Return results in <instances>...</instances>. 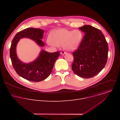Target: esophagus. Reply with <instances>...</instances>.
Here are the masks:
<instances>
[{
	"instance_id": "1",
	"label": "esophagus",
	"mask_w": 120,
	"mask_h": 120,
	"mask_svg": "<svg viewBox=\"0 0 120 120\" xmlns=\"http://www.w3.org/2000/svg\"><path fill=\"white\" fill-rule=\"evenodd\" d=\"M61 54L62 55H66L67 54V53L66 52H65L64 51H62V52H61Z\"/></svg>"
}]
</instances>
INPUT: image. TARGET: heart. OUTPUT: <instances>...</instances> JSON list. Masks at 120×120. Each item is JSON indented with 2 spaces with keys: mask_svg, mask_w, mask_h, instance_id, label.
<instances>
[{
  "mask_svg": "<svg viewBox=\"0 0 120 120\" xmlns=\"http://www.w3.org/2000/svg\"><path fill=\"white\" fill-rule=\"evenodd\" d=\"M82 38V33L79 30L61 29L51 32L48 40L50 44L53 45H62L66 50L73 51L78 48Z\"/></svg>",
  "mask_w": 120,
  "mask_h": 120,
  "instance_id": "b5f03b06",
  "label": "heart"
}]
</instances>
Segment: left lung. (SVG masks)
Here are the masks:
<instances>
[{
	"label": "left lung",
	"instance_id": "8db88e82",
	"mask_svg": "<svg viewBox=\"0 0 120 120\" xmlns=\"http://www.w3.org/2000/svg\"><path fill=\"white\" fill-rule=\"evenodd\" d=\"M85 35L78 49L73 52L72 69L76 75L89 78L98 74L107 61L108 45L102 33L90 25L79 27Z\"/></svg>",
	"mask_w": 120,
	"mask_h": 120
}]
</instances>
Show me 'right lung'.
Masks as SVG:
<instances>
[{"label":"right lung","instance_id":"1","mask_svg":"<svg viewBox=\"0 0 120 120\" xmlns=\"http://www.w3.org/2000/svg\"><path fill=\"white\" fill-rule=\"evenodd\" d=\"M44 33V31L41 29L27 28L17 33L11 43L10 57L13 68L19 76L30 81L40 82L47 78L52 72L60 53H49L42 50L35 60L25 63L19 60L17 56L16 45L20 39L27 38L35 42L40 47H44L45 44L42 41Z\"/></svg>","mask_w":120,"mask_h":120}]
</instances>
